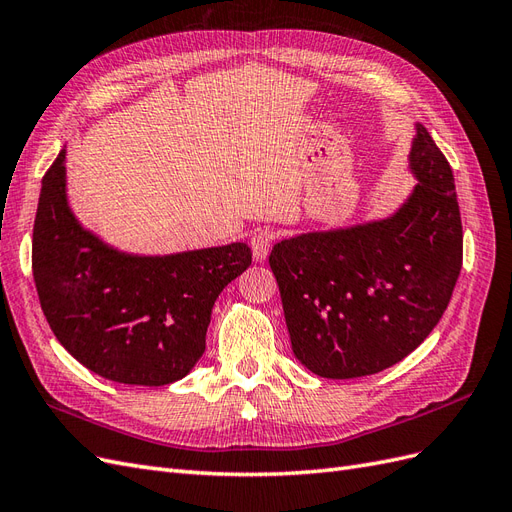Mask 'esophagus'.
I'll list each match as a JSON object with an SVG mask.
<instances>
[{"instance_id":"34e87169","label":"esophagus","mask_w":512,"mask_h":512,"mask_svg":"<svg viewBox=\"0 0 512 512\" xmlns=\"http://www.w3.org/2000/svg\"><path fill=\"white\" fill-rule=\"evenodd\" d=\"M277 239V232L273 228H258L252 235V254L256 260H265L273 241Z\"/></svg>"}]
</instances>
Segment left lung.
I'll return each mask as SVG.
<instances>
[{
  "label": "left lung",
  "mask_w": 512,
  "mask_h": 512,
  "mask_svg": "<svg viewBox=\"0 0 512 512\" xmlns=\"http://www.w3.org/2000/svg\"><path fill=\"white\" fill-rule=\"evenodd\" d=\"M418 177L391 220L273 245L292 352L316 376L346 380L399 363L436 327L463 260L453 170L416 126Z\"/></svg>",
  "instance_id": "8db88e82"
}]
</instances>
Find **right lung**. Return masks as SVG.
<instances>
[{"label":"right lung","instance_id":"obj_1","mask_svg":"<svg viewBox=\"0 0 512 512\" xmlns=\"http://www.w3.org/2000/svg\"><path fill=\"white\" fill-rule=\"evenodd\" d=\"M64 158L61 151L46 170L34 222L32 269L46 322L106 380H181L205 352L215 299L252 265V250L230 243L162 258L119 254L72 218Z\"/></svg>","mask_w":512,"mask_h":512}]
</instances>
